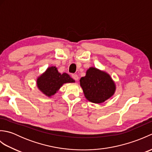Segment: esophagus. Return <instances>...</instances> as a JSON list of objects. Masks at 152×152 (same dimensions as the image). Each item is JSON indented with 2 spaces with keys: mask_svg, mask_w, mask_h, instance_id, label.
<instances>
[{
  "mask_svg": "<svg viewBox=\"0 0 152 152\" xmlns=\"http://www.w3.org/2000/svg\"><path fill=\"white\" fill-rule=\"evenodd\" d=\"M72 78L75 80V81H78V76L77 74H72Z\"/></svg>",
  "mask_w": 152,
  "mask_h": 152,
  "instance_id": "34e87169",
  "label": "esophagus"
}]
</instances>
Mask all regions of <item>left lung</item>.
<instances>
[{"instance_id":"left-lung-1","label":"left lung","mask_w":152,"mask_h":152,"mask_svg":"<svg viewBox=\"0 0 152 152\" xmlns=\"http://www.w3.org/2000/svg\"><path fill=\"white\" fill-rule=\"evenodd\" d=\"M86 98L93 103H102L114 95L115 85L110 76L94 67L87 70L80 80Z\"/></svg>"}]
</instances>
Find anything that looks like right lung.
I'll return each mask as SVG.
<instances>
[{
  "label": "right lung",
  "instance_id": "obj_1",
  "mask_svg": "<svg viewBox=\"0 0 152 152\" xmlns=\"http://www.w3.org/2000/svg\"><path fill=\"white\" fill-rule=\"evenodd\" d=\"M75 81L66 73L61 74L56 66L49 67L46 72L38 77L37 87L48 96L53 95L64 83H73Z\"/></svg>",
  "mask_w": 152,
  "mask_h": 152
}]
</instances>
